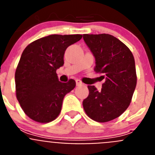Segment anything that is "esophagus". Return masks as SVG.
I'll use <instances>...</instances> for the list:
<instances>
[{
  "mask_svg": "<svg viewBox=\"0 0 155 155\" xmlns=\"http://www.w3.org/2000/svg\"><path fill=\"white\" fill-rule=\"evenodd\" d=\"M76 84L77 86H81L83 85V83H82L80 80H76Z\"/></svg>",
  "mask_w": 155,
  "mask_h": 155,
  "instance_id": "esophagus-1",
  "label": "esophagus"
}]
</instances>
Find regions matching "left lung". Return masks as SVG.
<instances>
[{"mask_svg": "<svg viewBox=\"0 0 155 155\" xmlns=\"http://www.w3.org/2000/svg\"><path fill=\"white\" fill-rule=\"evenodd\" d=\"M83 39L95 58L94 71L105 79L100 91L88 85L83 101L87 116L99 123L117 118L127 110L137 85L133 53L120 39L109 34H84Z\"/></svg>", "mask_w": 155, "mask_h": 155, "instance_id": "left-lung-1", "label": "left lung"}]
</instances>
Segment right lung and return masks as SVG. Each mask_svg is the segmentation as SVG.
<instances>
[{
	"label": "right lung",
	"mask_w": 155,
	"mask_h": 155,
	"mask_svg": "<svg viewBox=\"0 0 155 155\" xmlns=\"http://www.w3.org/2000/svg\"><path fill=\"white\" fill-rule=\"evenodd\" d=\"M82 35H50L31 42L16 68V97L24 113L32 120L46 124L55 120L66 94L76 82L59 81L57 70L64 65L67 48Z\"/></svg>",
	"instance_id": "add662e5"
}]
</instances>
